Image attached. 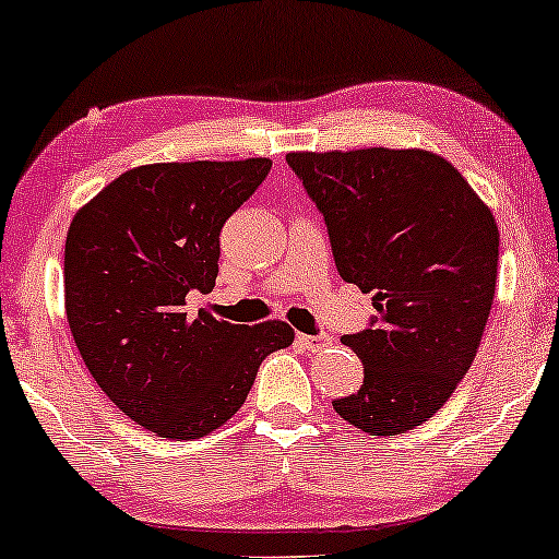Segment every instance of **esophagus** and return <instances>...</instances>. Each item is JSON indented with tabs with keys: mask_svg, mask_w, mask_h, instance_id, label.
Segmentation results:
<instances>
[{
	"mask_svg": "<svg viewBox=\"0 0 559 559\" xmlns=\"http://www.w3.org/2000/svg\"><path fill=\"white\" fill-rule=\"evenodd\" d=\"M297 342L305 346V349L316 352V349H323V346L333 344V336H329V333H316V336H310V333H297Z\"/></svg>",
	"mask_w": 559,
	"mask_h": 559,
	"instance_id": "obj_1",
	"label": "esophagus"
}]
</instances>
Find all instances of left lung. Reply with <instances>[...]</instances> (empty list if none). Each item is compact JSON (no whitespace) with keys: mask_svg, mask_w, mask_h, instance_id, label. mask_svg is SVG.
Returning a JSON list of instances; mask_svg holds the SVG:
<instances>
[{"mask_svg":"<svg viewBox=\"0 0 559 559\" xmlns=\"http://www.w3.org/2000/svg\"><path fill=\"white\" fill-rule=\"evenodd\" d=\"M286 163L323 213L338 275L378 310L342 338L365 378L333 409L370 436L413 431L444 407L484 336L499 260L491 210L426 150L292 152Z\"/></svg>","mask_w":559,"mask_h":559,"instance_id":"8db88e82","label":"left lung"}]
</instances>
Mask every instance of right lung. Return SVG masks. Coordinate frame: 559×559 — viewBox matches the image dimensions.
<instances>
[{"label": "right lung", "instance_id": "add662e5", "mask_svg": "<svg viewBox=\"0 0 559 559\" xmlns=\"http://www.w3.org/2000/svg\"><path fill=\"white\" fill-rule=\"evenodd\" d=\"M271 165H141L70 223L66 312L75 346L115 407L163 439L221 428L247 400L260 362L294 342L284 320L236 325L186 312L189 292H213L223 223Z\"/></svg>", "mask_w": 559, "mask_h": 559}]
</instances>
